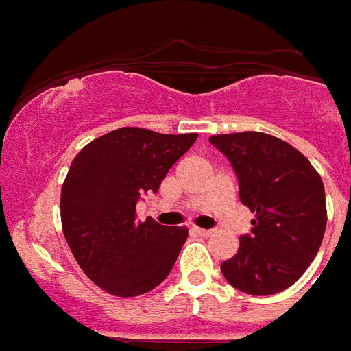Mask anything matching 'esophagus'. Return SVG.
Instances as JSON below:
<instances>
[{"instance_id":"obj_1","label":"esophagus","mask_w":351,"mask_h":351,"mask_svg":"<svg viewBox=\"0 0 351 351\" xmlns=\"http://www.w3.org/2000/svg\"><path fill=\"white\" fill-rule=\"evenodd\" d=\"M193 234L201 235V237H208V235H212V230H204V228H197V226H193L192 228Z\"/></svg>"}]
</instances>
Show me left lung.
<instances>
[{
  "label": "left lung",
  "mask_w": 351,
  "mask_h": 351,
  "mask_svg": "<svg viewBox=\"0 0 351 351\" xmlns=\"http://www.w3.org/2000/svg\"><path fill=\"white\" fill-rule=\"evenodd\" d=\"M239 181L241 203L255 214L239 250L221 265L224 279L250 295L290 288L306 271L326 228L324 184L299 150L263 132L212 136Z\"/></svg>",
  "instance_id": "obj_1"
}]
</instances>
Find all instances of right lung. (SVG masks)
I'll use <instances>...</instances> for the list:
<instances>
[{
  "instance_id": "right-lung-1",
  "label": "right lung",
  "mask_w": 351,
  "mask_h": 351,
  "mask_svg": "<svg viewBox=\"0 0 351 351\" xmlns=\"http://www.w3.org/2000/svg\"><path fill=\"white\" fill-rule=\"evenodd\" d=\"M197 134H158L125 127L88 143L74 158L61 189V224L77 265L117 297L161 285L189 237L181 226L136 219L143 193L158 192L173 162Z\"/></svg>"
}]
</instances>
